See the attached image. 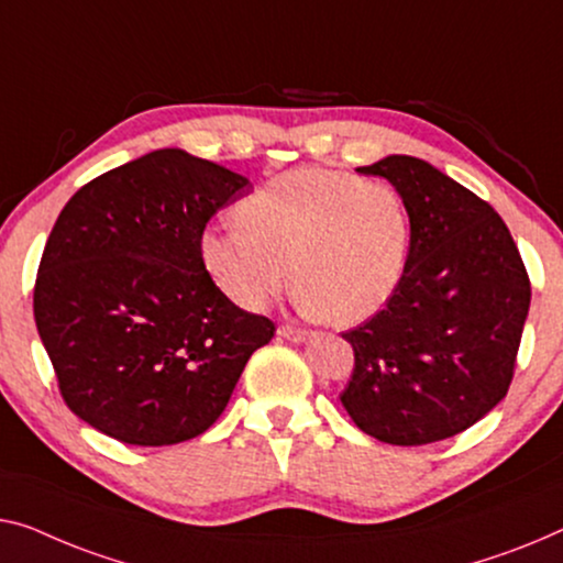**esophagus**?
<instances>
[{
    "label": "esophagus",
    "mask_w": 563,
    "mask_h": 563,
    "mask_svg": "<svg viewBox=\"0 0 563 563\" xmlns=\"http://www.w3.org/2000/svg\"><path fill=\"white\" fill-rule=\"evenodd\" d=\"M278 333L283 335V339H288V341H296V343L306 341L308 335H310L306 329H298V325H280Z\"/></svg>",
    "instance_id": "1"
}]
</instances>
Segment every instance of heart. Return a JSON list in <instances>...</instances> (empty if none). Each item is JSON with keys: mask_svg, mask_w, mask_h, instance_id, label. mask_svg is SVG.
Listing matches in <instances>:
<instances>
[{"mask_svg": "<svg viewBox=\"0 0 563 563\" xmlns=\"http://www.w3.org/2000/svg\"><path fill=\"white\" fill-rule=\"evenodd\" d=\"M238 217L240 224L201 232L199 260L245 310L278 298L292 271L300 306L335 325H356L379 313L405 278L412 214L391 184L298 169L257 187Z\"/></svg>", "mask_w": 563, "mask_h": 563, "instance_id": "heart-1", "label": "heart"}]
</instances>
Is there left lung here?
<instances>
[{
	"label": "left lung",
	"mask_w": 563,
	"mask_h": 563,
	"mask_svg": "<svg viewBox=\"0 0 563 563\" xmlns=\"http://www.w3.org/2000/svg\"><path fill=\"white\" fill-rule=\"evenodd\" d=\"M358 172L405 197L412 250L384 310L341 333L354 346L341 405L379 442L448 440L506 397L531 280L496 209L432 164L394 154Z\"/></svg>",
	"instance_id": "8db88e82"
}]
</instances>
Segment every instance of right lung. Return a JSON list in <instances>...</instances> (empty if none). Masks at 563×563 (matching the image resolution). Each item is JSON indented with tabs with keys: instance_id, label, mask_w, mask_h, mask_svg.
Instances as JSON below:
<instances>
[{
	"instance_id": "right-lung-1",
	"label": "right lung",
	"mask_w": 563,
	"mask_h": 563,
	"mask_svg": "<svg viewBox=\"0 0 563 563\" xmlns=\"http://www.w3.org/2000/svg\"><path fill=\"white\" fill-rule=\"evenodd\" d=\"M245 176L181 148L96 176L63 207L35 280V323L57 387L108 438L162 448L224 412L275 323L232 303L199 260Z\"/></svg>"
}]
</instances>
